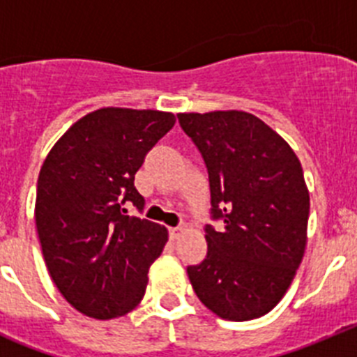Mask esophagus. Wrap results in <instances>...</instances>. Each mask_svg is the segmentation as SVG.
<instances>
[{"label":"esophagus","mask_w":357,"mask_h":357,"mask_svg":"<svg viewBox=\"0 0 357 357\" xmlns=\"http://www.w3.org/2000/svg\"><path fill=\"white\" fill-rule=\"evenodd\" d=\"M182 232H184V229H182V227H172V229H169V238L178 239L181 238Z\"/></svg>","instance_id":"1"}]
</instances>
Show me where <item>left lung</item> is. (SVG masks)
Listing matches in <instances>:
<instances>
[{
  "mask_svg": "<svg viewBox=\"0 0 357 357\" xmlns=\"http://www.w3.org/2000/svg\"><path fill=\"white\" fill-rule=\"evenodd\" d=\"M209 172L213 218L207 255L188 266L202 304L216 317H264L286 295L307 243L309 189L293 148L245 110L181 112Z\"/></svg>",
  "mask_w": 357,
  "mask_h": 357,
  "instance_id": "8db88e82",
  "label": "left lung"
}]
</instances>
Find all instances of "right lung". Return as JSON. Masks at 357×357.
<instances>
[{"instance_id": "add662e5", "label": "right lung", "mask_w": 357, "mask_h": 357, "mask_svg": "<svg viewBox=\"0 0 357 357\" xmlns=\"http://www.w3.org/2000/svg\"><path fill=\"white\" fill-rule=\"evenodd\" d=\"M173 125V112L103 107L73 123L44 160L36 198L44 263L85 317H125L143 301L168 229L127 216L123 204L143 209L134 176Z\"/></svg>"}]
</instances>
